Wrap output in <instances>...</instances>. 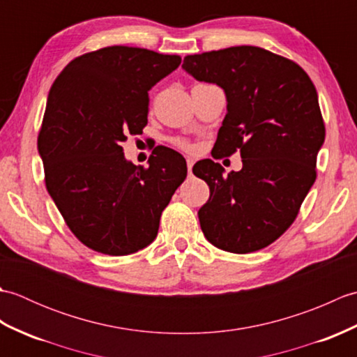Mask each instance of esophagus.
Listing matches in <instances>:
<instances>
[{
    "mask_svg": "<svg viewBox=\"0 0 357 357\" xmlns=\"http://www.w3.org/2000/svg\"><path fill=\"white\" fill-rule=\"evenodd\" d=\"M193 164H195L193 159H187V170H188V173H192V167H193Z\"/></svg>",
    "mask_w": 357,
    "mask_h": 357,
    "instance_id": "esophagus-1",
    "label": "esophagus"
}]
</instances>
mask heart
Returning a JSON list of instances; mask_svg holds the SVG:
<instances>
[{
    "label": "heart",
    "instance_id": "b5f03b06",
    "mask_svg": "<svg viewBox=\"0 0 357 357\" xmlns=\"http://www.w3.org/2000/svg\"><path fill=\"white\" fill-rule=\"evenodd\" d=\"M173 142L176 144V146H178L179 149H183V150H188V151H190V150L193 149L192 144L188 142V141H185V139H174Z\"/></svg>",
    "mask_w": 357,
    "mask_h": 357
}]
</instances>
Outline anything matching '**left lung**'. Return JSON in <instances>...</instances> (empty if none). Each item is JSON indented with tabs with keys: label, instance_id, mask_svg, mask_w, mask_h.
<instances>
[{
	"label": "left lung",
	"instance_id": "1",
	"mask_svg": "<svg viewBox=\"0 0 357 357\" xmlns=\"http://www.w3.org/2000/svg\"><path fill=\"white\" fill-rule=\"evenodd\" d=\"M183 67L227 95L213 156L242 158L229 174L211 159L193 165L210 187L198 211L204 236L225 252H256L288 230L316 181L325 139L316 87L299 64L255 45L187 55Z\"/></svg>",
	"mask_w": 357,
	"mask_h": 357
}]
</instances>
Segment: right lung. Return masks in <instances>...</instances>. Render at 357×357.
<instances>
[{"label": "right lung", "mask_w": 357, "mask_h": 357, "mask_svg": "<svg viewBox=\"0 0 357 357\" xmlns=\"http://www.w3.org/2000/svg\"><path fill=\"white\" fill-rule=\"evenodd\" d=\"M179 64L178 55L110 45L75 58L50 89L38 135L45 187L70 231L98 253L151 244L187 176L184 156L169 147H155L147 167L121 147L147 126L149 90Z\"/></svg>", "instance_id": "add662e5"}]
</instances>
